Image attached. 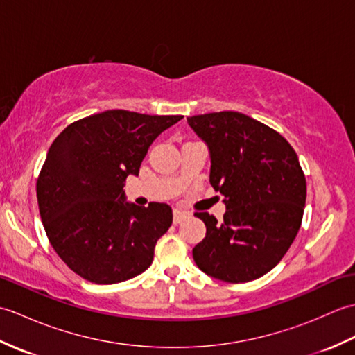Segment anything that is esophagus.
<instances>
[{
  "mask_svg": "<svg viewBox=\"0 0 355 355\" xmlns=\"http://www.w3.org/2000/svg\"><path fill=\"white\" fill-rule=\"evenodd\" d=\"M191 214L189 212H184V210L182 209H175L173 210V224H180L183 220H186V218H189Z\"/></svg>",
  "mask_w": 355,
  "mask_h": 355,
  "instance_id": "obj_1",
  "label": "esophagus"
}]
</instances>
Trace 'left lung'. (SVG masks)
Instances as JSON below:
<instances>
[{
    "label": "left lung",
    "instance_id": "1",
    "mask_svg": "<svg viewBox=\"0 0 355 355\" xmlns=\"http://www.w3.org/2000/svg\"><path fill=\"white\" fill-rule=\"evenodd\" d=\"M210 154V184L225 214L195 212L206 238L192 256L201 271L224 282H248L276 267L293 244L306 200L297 154L281 134L243 112L187 117Z\"/></svg>",
    "mask_w": 355,
    "mask_h": 355
}]
</instances>
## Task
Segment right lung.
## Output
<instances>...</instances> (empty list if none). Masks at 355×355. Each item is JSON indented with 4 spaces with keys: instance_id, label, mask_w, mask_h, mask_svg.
I'll return each mask as SVG.
<instances>
[{
    "instance_id": "obj_1",
    "label": "right lung",
    "mask_w": 355,
    "mask_h": 355,
    "mask_svg": "<svg viewBox=\"0 0 355 355\" xmlns=\"http://www.w3.org/2000/svg\"><path fill=\"white\" fill-rule=\"evenodd\" d=\"M183 116L108 110L69 125L47 153L36 183L45 233L80 277L117 284L143 273L172 224L164 202L126 201L125 180L139 175L149 146Z\"/></svg>"
}]
</instances>
